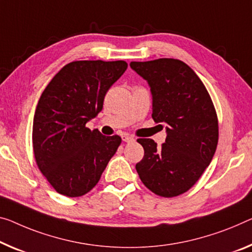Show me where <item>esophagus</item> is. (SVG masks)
<instances>
[{"instance_id":"34e87169","label":"esophagus","mask_w":252,"mask_h":252,"mask_svg":"<svg viewBox=\"0 0 252 252\" xmlns=\"http://www.w3.org/2000/svg\"><path fill=\"white\" fill-rule=\"evenodd\" d=\"M122 138H123V141L126 143H133L135 141V138L133 136H130V135H123Z\"/></svg>"}]
</instances>
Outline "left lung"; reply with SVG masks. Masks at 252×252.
<instances>
[{
  "label": "left lung",
  "mask_w": 252,
  "mask_h": 252,
  "mask_svg": "<svg viewBox=\"0 0 252 252\" xmlns=\"http://www.w3.org/2000/svg\"><path fill=\"white\" fill-rule=\"evenodd\" d=\"M148 81L152 94V118L165 125L161 148L151 138H138L144 157L136 164L142 183L161 197L189 190L210 165L219 142L214 104L195 72L179 60L130 62Z\"/></svg>",
  "instance_id": "1"
}]
</instances>
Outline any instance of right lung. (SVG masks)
<instances>
[{"label":"right lung","instance_id":"add662e5","mask_svg":"<svg viewBox=\"0 0 252 252\" xmlns=\"http://www.w3.org/2000/svg\"><path fill=\"white\" fill-rule=\"evenodd\" d=\"M126 68L125 61L72 62L41 94L33 117V154L59 193L86 195L121 145L118 135L104 136L86 125L102 110L107 91Z\"/></svg>","mask_w":252,"mask_h":252}]
</instances>
